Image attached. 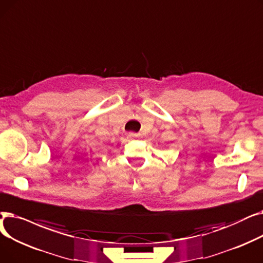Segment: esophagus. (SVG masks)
Wrapping results in <instances>:
<instances>
[{"label":"esophagus","instance_id":"obj_1","mask_svg":"<svg viewBox=\"0 0 263 263\" xmlns=\"http://www.w3.org/2000/svg\"><path fill=\"white\" fill-rule=\"evenodd\" d=\"M128 137H129L130 139L139 138V137H140V134H136V133H129V134H128Z\"/></svg>","mask_w":263,"mask_h":263}]
</instances>
